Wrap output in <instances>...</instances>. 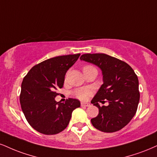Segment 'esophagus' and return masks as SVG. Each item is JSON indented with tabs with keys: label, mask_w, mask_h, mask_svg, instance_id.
Here are the masks:
<instances>
[{
	"label": "esophagus",
	"mask_w": 157,
	"mask_h": 157,
	"mask_svg": "<svg viewBox=\"0 0 157 157\" xmlns=\"http://www.w3.org/2000/svg\"><path fill=\"white\" fill-rule=\"evenodd\" d=\"M89 103H86V102H81V106L82 107H89L90 106Z\"/></svg>",
	"instance_id": "esophagus-1"
}]
</instances>
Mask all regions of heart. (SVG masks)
Returning a JSON list of instances; mask_svg holds the SVG:
<instances>
[{"label": "heart", "mask_w": 157, "mask_h": 157, "mask_svg": "<svg viewBox=\"0 0 157 157\" xmlns=\"http://www.w3.org/2000/svg\"><path fill=\"white\" fill-rule=\"evenodd\" d=\"M91 66H85L84 68L87 67H90ZM73 96L77 98L78 99L82 100V101H86L89 98L92 94V90L90 88H87V87H84V88H77V89L73 91Z\"/></svg>", "instance_id": "1"}]
</instances>
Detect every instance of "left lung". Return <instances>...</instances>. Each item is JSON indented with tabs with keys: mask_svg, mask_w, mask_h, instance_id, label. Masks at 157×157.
<instances>
[{
	"mask_svg": "<svg viewBox=\"0 0 157 157\" xmlns=\"http://www.w3.org/2000/svg\"><path fill=\"white\" fill-rule=\"evenodd\" d=\"M81 60L99 67L102 71L104 83L91 103L99 108V114L92 118L96 129L104 132H114L129 124L137 112L140 101L137 75L128 63L104 53L83 54ZM107 100L108 106L99 102Z\"/></svg>",
	"mask_w": 157,
	"mask_h": 157,
	"instance_id": "1",
	"label": "left lung"
}]
</instances>
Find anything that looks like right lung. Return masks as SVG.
<instances>
[{"instance_id": "1", "label": "right lung", "mask_w": 157, "mask_h": 157, "mask_svg": "<svg viewBox=\"0 0 157 157\" xmlns=\"http://www.w3.org/2000/svg\"><path fill=\"white\" fill-rule=\"evenodd\" d=\"M80 54L67 55L45 60L32 67L21 85L20 101L25 117L35 130L44 135H56L67 127L72 111L80 107L79 100H55L56 90L63 86L68 69Z\"/></svg>"}]
</instances>
